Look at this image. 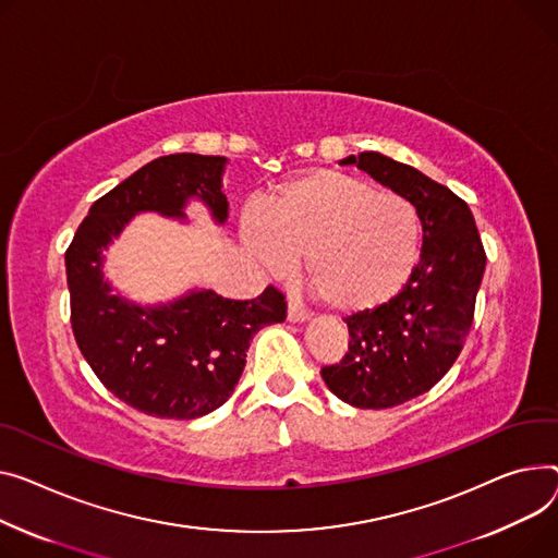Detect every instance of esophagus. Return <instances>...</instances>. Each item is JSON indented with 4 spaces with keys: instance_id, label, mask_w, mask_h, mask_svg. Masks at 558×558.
<instances>
[{
    "instance_id": "esophagus-1",
    "label": "esophagus",
    "mask_w": 558,
    "mask_h": 558,
    "mask_svg": "<svg viewBox=\"0 0 558 558\" xmlns=\"http://www.w3.org/2000/svg\"><path fill=\"white\" fill-rule=\"evenodd\" d=\"M287 318L291 323H305L310 320V312L303 310V305L295 301V299H289V310H287Z\"/></svg>"
}]
</instances>
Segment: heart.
<instances>
[{
  "instance_id": "obj_1",
  "label": "heart",
  "mask_w": 558,
  "mask_h": 558,
  "mask_svg": "<svg viewBox=\"0 0 558 558\" xmlns=\"http://www.w3.org/2000/svg\"><path fill=\"white\" fill-rule=\"evenodd\" d=\"M242 238L278 276L305 255L310 282L341 312L377 307L403 287L420 255V217L395 191L339 170L295 177L267 199L246 208Z\"/></svg>"
}]
</instances>
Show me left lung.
<instances>
[{
  "instance_id": "8db88e82",
  "label": "left lung",
  "mask_w": 558,
  "mask_h": 558,
  "mask_svg": "<svg viewBox=\"0 0 558 558\" xmlns=\"http://www.w3.org/2000/svg\"><path fill=\"white\" fill-rule=\"evenodd\" d=\"M417 208L422 251L403 289L377 310L345 318L348 354L320 369L325 386L354 408H392L428 392L460 356L473 323L487 255L466 202L413 166L381 153L350 155Z\"/></svg>"
}]
</instances>
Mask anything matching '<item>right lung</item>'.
I'll return each instance as SVG.
<instances>
[{
	"label": "right lung",
	"instance_id": "1",
	"mask_svg": "<svg viewBox=\"0 0 558 558\" xmlns=\"http://www.w3.org/2000/svg\"><path fill=\"white\" fill-rule=\"evenodd\" d=\"M227 163L191 153L150 161L94 202L64 253L73 337L102 386L145 415L213 413L233 395L253 333L287 318L284 295L274 287L253 301L191 289L170 303L136 305L105 278L102 251L138 213L185 221V206L197 199L215 225H227Z\"/></svg>",
	"mask_w": 558,
	"mask_h": 558
}]
</instances>
